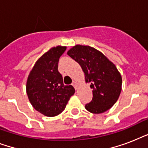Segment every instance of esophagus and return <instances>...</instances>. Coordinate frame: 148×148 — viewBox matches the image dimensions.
<instances>
[{"label": "esophagus", "mask_w": 148, "mask_h": 148, "mask_svg": "<svg viewBox=\"0 0 148 148\" xmlns=\"http://www.w3.org/2000/svg\"><path fill=\"white\" fill-rule=\"evenodd\" d=\"M72 85L74 86L75 89H77V81H73V83H72Z\"/></svg>", "instance_id": "esophagus-1"}]
</instances>
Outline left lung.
Listing matches in <instances>:
<instances>
[{"label": "left lung", "mask_w": 148, "mask_h": 148, "mask_svg": "<svg viewBox=\"0 0 148 148\" xmlns=\"http://www.w3.org/2000/svg\"><path fill=\"white\" fill-rule=\"evenodd\" d=\"M67 54L80 64L85 82L92 89V101L86 104V109L93 114L109 110L121 91V75L116 66L101 51L90 46L75 45Z\"/></svg>", "instance_id": "1"}]
</instances>
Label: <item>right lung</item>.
<instances>
[{
  "instance_id": "1",
  "label": "right lung",
  "mask_w": 148,
  "mask_h": 148,
  "mask_svg": "<svg viewBox=\"0 0 148 148\" xmlns=\"http://www.w3.org/2000/svg\"><path fill=\"white\" fill-rule=\"evenodd\" d=\"M66 47L57 46L44 53L27 77V95L36 110L47 117H54L64 110L75 92L72 85H64L58 71V61Z\"/></svg>"
}]
</instances>
